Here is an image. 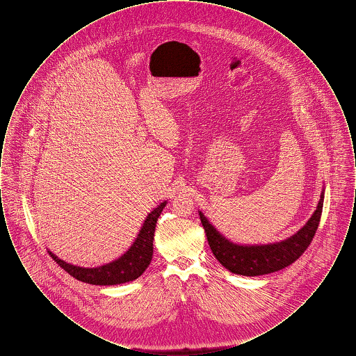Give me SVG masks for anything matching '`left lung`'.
Segmentation results:
<instances>
[{
  "mask_svg": "<svg viewBox=\"0 0 356 356\" xmlns=\"http://www.w3.org/2000/svg\"><path fill=\"white\" fill-rule=\"evenodd\" d=\"M323 200L324 191H322L315 212L298 232L282 241L270 244L243 245L234 243L221 235L204 216L202 211H199V215L208 238V244L215 257L220 261L221 266L236 275L259 276L280 271L303 254L318 229L322 216Z\"/></svg>",
  "mask_w": 356,
  "mask_h": 356,
  "instance_id": "left-lung-1",
  "label": "left lung"
}]
</instances>
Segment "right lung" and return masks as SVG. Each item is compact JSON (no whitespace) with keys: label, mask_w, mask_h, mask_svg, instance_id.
Instances as JSON below:
<instances>
[{"label":"right lung","mask_w":356,"mask_h":356,"mask_svg":"<svg viewBox=\"0 0 356 356\" xmlns=\"http://www.w3.org/2000/svg\"><path fill=\"white\" fill-rule=\"evenodd\" d=\"M165 205L167 202H163L159 204L152 212L148 213L147 219L141 225V229L136 236L134 244L128 248V251H125L113 261L93 268H85L58 259V256H56L51 251L48 252L54 259V261H57V264L68 272L69 275L88 284L116 286L132 282L144 273L152 260L154 228L157 219Z\"/></svg>","instance_id":"add662e5"}]
</instances>
